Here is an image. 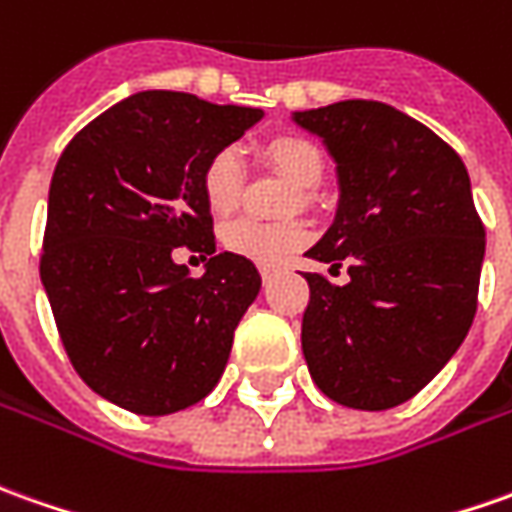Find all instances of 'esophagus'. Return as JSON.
<instances>
[{"instance_id":"1","label":"esophagus","mask_w":512,"mask_h":512,"mask_svg":"<svg viewBox=\"0 0 512 512\" xmlns=\"http://www.w3.org/2000/svg\"><path fill=\"white\" fill-rule=\"evenodd\" d=\"M274 266H260V277H263V280H266V283H269L271 277H274Z\"/></svg>"}]
</instances>
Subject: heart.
<instances>
[{"label":"heart","instance_id":"b5f03b06","mask_svg":"<svg viewBox=\"0 0 512 512\" xmlns=\"http://www.w3.org/2000/svg\"><path fill=\"white\" fill-rule=\"evenodd\" d=\"M263 156L271 168H277L291 182L311 190L325 176V156L311 139L297 134H283L266 142ZM243 193V162L235 148H221L204 162L201 168V196L207 210L215 218H227L238 210ZM305 201V196H300ZM311 238V229L302 221H283V224H263L255 218H238L221 229V243L235 255L249 257L263 266H277Z\"/></svg>","mask_w":512,"mask_h":512}]
</instances>
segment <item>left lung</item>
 Returning a JSON list of instances; mask_svg holds the SVG:
<instances>
[{
  "mask_svg": "<svg viewBox=\"0 0 512 512\" xmlns=\"http://www.w3.org/2000/svg\"><path fill=\"white\" fill-rule=\"evenodd\" d=\"M339 170L333 227L305 255L350 280L305 274L302 353L330 401L381 412L415 398L476 314L485 227L460 154L375 100L297 111Z\"/></svg>",
  "mask_w": 512,
  "mask_h": 512,
  "instance_id": "1",
  "label": "left lung"
}]
</instances>
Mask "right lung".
Instances as JSON below:
<instances>
[{
    "instance_id": "add662e5",
    "label": "right lung",
    "mask_w": 512,
    "mask_h": 512,
    "mask_svg": "<svg viewBox=\"0 0 512 512\" xmlns=\"http://www.w3.org/2000/svg\"><path fill=\"white\" fill-rule=\"evenodd\" d=\"M260 109L137 92L69 139L55 165L41 283L75 373L137 415L207 398L260 291L255 263L215 255L201 168ZM179 245L210 254L190 278Z\"/></svg>"
}]
</instances>
